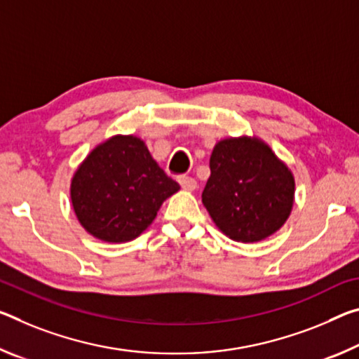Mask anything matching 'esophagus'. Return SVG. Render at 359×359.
I'll list each match as a JSON object with an SVG mask.
<instances>
[{"label": "esophagus", "instance_id": "34e87169", "mask_svg": "<svg viewBox=\"0 0 359 359\" xmlns=\"http://www.w3.org/2000/svg\"><path fill=\"white\" fill-rule=\"evenodd\" d=\"M179 184L184 190L187 191H193L196 190V180L193 177H187V175H180L179 177Z\"/></svg>", "mask_w": 359, "mask_h": 359}]
</instances>
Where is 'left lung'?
Wrapping results in <instances>:
<instances>
[{
	"label": "left lung",
	"instance_id": "1",
	"mask_svg": "<svg viewBox=\"0 0 359 359\" xmlns=\"http://www.w3.org/2000/svg\"><path fill=\"white\" fill-rule=\"evenodd\" d=\"M203 204L215 226L238 243H259L292 212V170L257 135L226 137L214 145Z\"/></svg>",
	"mask_w": 359,
	"mask_h": 359
}]
</instances>
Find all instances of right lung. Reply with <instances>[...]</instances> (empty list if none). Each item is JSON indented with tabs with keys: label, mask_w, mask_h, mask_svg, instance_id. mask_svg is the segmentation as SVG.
I'll use <instances>...</instances> for the list:
<instances>
[{
	"label": "right lung",
	"mask_w": 359,
	"mask_h": 359,
	"mask_svg": "<svg viewBox=\"0 0 359 359\" xmlns=\"http://www.w3.org/2000/svg\"><path fill=\"white\" fill-rule=\"evenodd\" d=\"M179 190L144 140L116 134L95 145L73 172L70 200L90 236L128 243L149 229L161 204Z\"/></svg>",
	"instance_id": "right-lung-1"
}]
</instances>
